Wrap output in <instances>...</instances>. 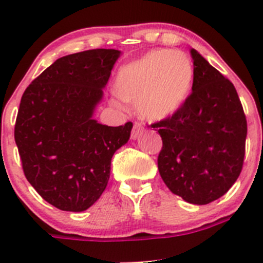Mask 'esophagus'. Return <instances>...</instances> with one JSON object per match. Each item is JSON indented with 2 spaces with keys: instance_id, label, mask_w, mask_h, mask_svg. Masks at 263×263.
I'll list each match as a JSON object with an SVG mask.
<instances>
[{
  "instance_id": "1",
  "label": "esophagus",
  "mask_w": 263,
  "mask_h": 263,
  "mask_svg": "<svg viewBox=\"0 0 263 263\" xmlns=\"http://www.w3.org/2000/svg\"><path fill=\"white\" fill-rule=\"evenodd\" d=\"M144 131V127H142V124L137 123V122H135L134 124V128H132V134H131V137L132 139H136V137L140 136V134Z\"/></svg>"
}]
</instances>
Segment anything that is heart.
Returning a JSON list of instances; mask_svg holds the SVG:
<instances>
[{
  "mask_svg": "<svg viewBox=\"0 0 263 263\" xmlns=\"http://www.w3.org/2000/svg\"><path fill=\"white\" fill-rule=\"evenodd\" d=\"M193 81V65L177 50L159 49L124 66L117 79V92L123 100L136 103L147 121H163L184 104Z\"/></svg>",
  "mask_w": 263,
  "mask_h": 263,
  "instance_id": "obj_1",
  "label": "heart"
}]
</instances>
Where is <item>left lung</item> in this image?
<instances>
[{
  "label": "left lung",
  "mask_w": 263,
  "mask_h": 263,
  "mask_svg": "<svg viewBox=\"0 0 263 263\" xmlns=\"http://www.w3.org/2000/svg\"><path fill=\"white\" fill-rule=\"evenodd\" d=\"M192 92L169 118L151 124L163 140L158 169L166 187L195 205L221 197L239 177L247 119L234 85L197 50Z\"/></svg>",
  "instance_id": "8db88e82"
}]
</instances>
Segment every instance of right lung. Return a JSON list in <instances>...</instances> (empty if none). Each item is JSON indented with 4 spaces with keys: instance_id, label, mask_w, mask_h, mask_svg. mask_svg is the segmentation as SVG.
<instances>
[{
    "instance_id": "obj_1",
    "label": "right lung",
    "mask_w": 263,
    "mask_h": 263,
    "mask_svg": "<svg viewBox=\"0 0 263 263\" xmlns=\"http://www.w3.org/2000/svg\"><path fill=\"white\" fill-rule=\"evenodd\" d=\"M119 54L90 49L58 58L21 97L15 142L24 174L60 210L84 211L102 196L113 154L129 139L132 122L92 119Z\"/></svg>"
}]
</instances>
